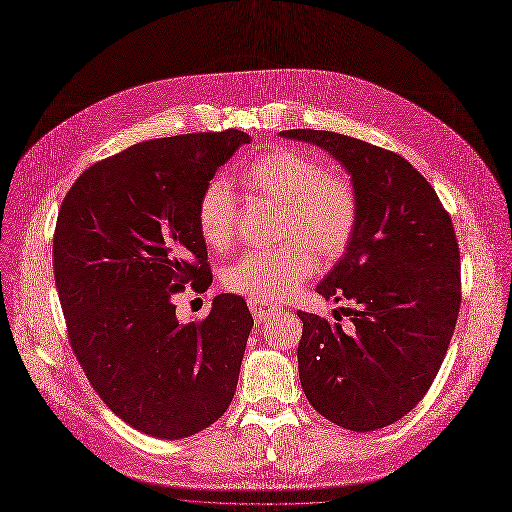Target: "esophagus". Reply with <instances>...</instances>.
I'll list each match as a JSON object with an SVG mask.
<instances>
[{
  "label": "esophagus",
  "instance_id": "esophagus-1",
  "mask_svg": "<svg viewBox=\"0 0 512 512\" xmlns=\"http://www.w3.org/2000/svg\"><path fill=\"white\" fill-rule=\"evenodd\" d=\"M249 308L253 312V318L257 322H263L267 320L271 314H275V308L269 306V304H263V302H255V300H249Z\"/></svg>",
  "mask_w": 512,
  "mask_h": 512
}]
</instances>
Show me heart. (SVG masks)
<instances>
[{
    "label": "heart",
    "instance_id": "heart-1",
    "mask_svg": "<svg viewBox=\"0 0 512 512\" xmlns=\"http://www.w3.org/2000/svg\"><path fill=\"white\" fill-rule=\"evenodd\" d=\"M241 181L253 196L282 204L277 230L282 247L249 251L224 273L230 292L255 302H273L294 292L314 271V255L339 257L355 230L359 200L353 183L327 173L322 161L294 149H269L241 167ZM202 239L216 251L232 245L237 235V196L222 177L210 179L196 204Z\"/></svg>",
    "mask_w": 512,
    "mask_h": 512
}]
</instances>
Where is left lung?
<instances>
[{"label":"left lung","instance_id":"left-lung-1","mask_svg":"<svg viewBox=\"0 0 512 512\" xmlns=\"http://www.w3.org/2000/svg\"><path fill=\"white\" fill-rule=\"evenodd\" d=\"M280 136L331 153L359 200L345 255L316 286L327 300L357 304L347 308L353 327L298 312L302 390L343 429H384L423 400L455 329L461 277L451 216L433 185L392 151L329 130Z\"/></svg>","mask_w":512,"mask_h":512}]
</instances>
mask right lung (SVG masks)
Segmentation results:
<instances>
[{"mask_svg": "<svg viewBox=\"0 0 512 512\" xmlns=\"http://www.w3.org/2000/svg\"><path fill=\"white\" fill-rule=\"evenodd\" d=\"M251 136L237 128L157 138L85 169L55 228V284L85 376L132 429L190 437L226 412L253 329L247 302L220 294L181 324L171 302L212 273L196 222L204 185Z\"/></svg>", "mask_w": 512, "mask_h": 512, "instance_id": "obj_1", "label": "right lung"}]
</instances>
